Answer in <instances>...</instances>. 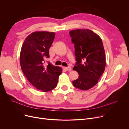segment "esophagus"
Segmentation results:
<instances>
[{
    "label": "esophagus",
    "mask_w": 129,
    "mask_h": 129,
    "mask_svg": "<svg viewBox=\"0 0 129 129\" xmlns=\"http://www.w3.org/2000/svg\"><path fill=\"white\" fill-rule=\"evenodd\" d=\"M64 69L66 70V71H71L72 70V68L71 67H64Z\"/></svg>",
    "instance_id": "1"
}]
</instances>
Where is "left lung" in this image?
Instances as JSON below:
<instances>
[{
    "instance_id": "8db88e82",
    "label": "left lung",
    "mask_w": 129,
    "mask_h": 129,
    "mask_svg": "<svg viewBox=\"0 0 129 129\" xmlns=\"http://www.w3.org/2000/svg\"><path fill=\"white\" fill-rule=\"evenodd\" d=\"M70 35L74 44L77 61L73 70L79 74V78L73 81V84L80 90H87L98 83L104 72L103 44L100 36L88 29L73 30Z\"/></svg>"
}]
</instances>
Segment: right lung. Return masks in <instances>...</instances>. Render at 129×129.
Segmentation results:
<instances>
[{"label": "right lung", "instance_id": "1", "mask_svg": "<svg viewBox=\"0 0 129 129\" xmlns=\"http://www.w3.org/2000/svg\"><path fill=\"white\" fill-rule=\"evenodd\" d=\"M55 33L36 31L25 39L20 53L22 71L29 82L39 90L47 92L54 89L62 72L61 67L46 63L49 58V48Z\"/></svg>", "mask_w": 129, "mask_h": 129}]
</instances>
